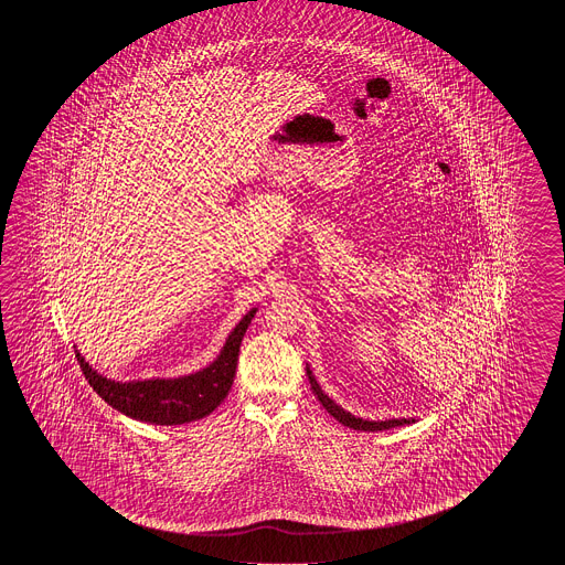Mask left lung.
Masks as SVG:
<instances>
[{"label":"left lung","instance_id":"left-lung-1","mask_svg":"<svg viewBox=\"0 0 565 565\" xmlns=\"http://www.w3.org/2000/svg\"><path fill=\"white\" fill-rule=\"evenodd\" d=\"M307 375H309V382H311L312 394L317 396V399L323 404V408L335 418V420L341 422L343 426H349V428H353V430H365V433H377V430H390V428H396V426H404V424H412L414 420H406V418H399V420H385V422H370V420H361V418H355V416H351L349 412L341 408V406H337L335 402L331 399V397L323 394V390L319 387L317 384V380H315V375H312L311 370L307 367Z\"/></svg>","mask_w":565,"mask_h":565}]
</instances>
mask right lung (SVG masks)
Segmentation results:
<instances>
[{"label":"right lung","mask_w":565,"mask_h":565,"mask_svg":"<svg viewBox=\"0 0 565 565\" xmlns=\"http://www.w3.org/2000/svg\"><path fill=\"white\" fill-rule=\"evenodd\" d=\"M254 312L256 309L244 315L241 323L234 327L222 353L210 367L178 380L119 384L98 375L78 351L76 358L90 387L108 406L119 409L120 414L159 426H178L185 422L200 420L212 414L224 402V397L228 396L236 375L242 337L253 321Z\"/></svg>","instance_id":"add662e5"}]
</instances>
